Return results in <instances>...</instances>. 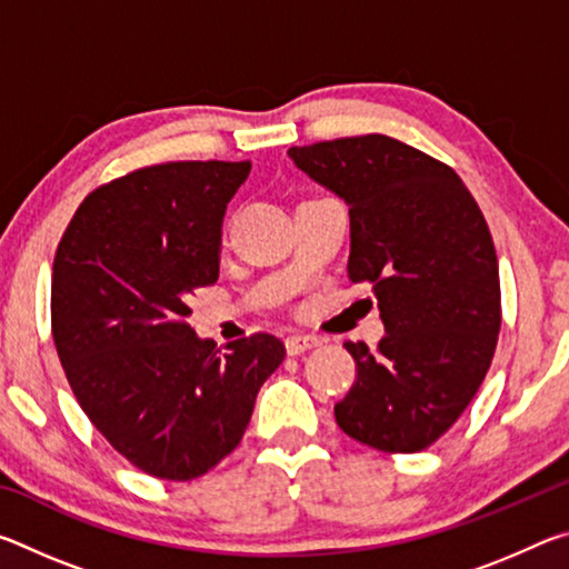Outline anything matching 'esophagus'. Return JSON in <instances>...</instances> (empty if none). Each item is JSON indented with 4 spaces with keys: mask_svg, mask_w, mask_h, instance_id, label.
<instances>
[{
    "mask_svg": "<svg viewBox=\"0 0 569 569\" xmlns=\"http://www.w3.org/2000/svg\"><path fill=\"white\" fill-rule=\"evenodd\" d=\"M319 343H321V339H316V336L293 333V336H288V339H286V351L291 356H298V353H303L308 349H316Z\"/></svg>",
    "mask_w": 569,
    "mask_h": 569,
    "instance_id": "1",
    "label": "esophagus"
}]
</instances>
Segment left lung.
<instances>
[{
	"instance_id": "left-lung-1",
	"label": "left lung",
	"mask_w": 569,
	"mask_h": 569,
	"mask_svg": "<svg viewBox=\"0 0 569 569\" xmlns=\"http://www.w3.org/2000/svg\"><path fill=\"white\" fill-rule=\"evenodd\" d=\"M308 178L346 200L349 278L371 283L387 336L343 343L356 381L336 403L351 439L413 455L475 399L502 326L492 233L455 170L387 134L291 148Z\"/></svg>"
}]
</instances>
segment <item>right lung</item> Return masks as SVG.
Instances as JSON below:
<instances>
[{"instance_id":"obj_1","label":"right lung","mask_w":569,"mask_h":569,"mask_svg":"<svg viewBox=\"0 0 569 569\" xmlns=\"http://www.w3.org/2000/svg\"><path fill=\"white\" fill-rule=\"evenodd\" d=\"M250 162L132 170L77 208L52 266V339L72 393L114 451L150 477H203L246 435L286 346L253 333L218 349L186 316L218 281L220 228Z\"/></svg>"}]
</instances>
